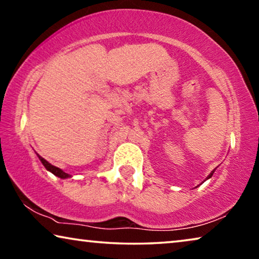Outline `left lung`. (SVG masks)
<instances>
[{"label": "left lung", "mask_w": 259, "mask_h": 259, "mask_svg": "<svg viewBox=\"0 0 259 259\" xmlns=\"http://www.w3.org/2000/svg\"><path fill=\"white\" fill-rule=\"evenodd\" d=\"M212 174H213V173H210V174H208V175H207V178H206V179H210V178H211V176H212ZM204 181H205V180H204ZM202 183H203V182H202Z\"/></svg>", "instance_id": "obj_1"}]
</instances>
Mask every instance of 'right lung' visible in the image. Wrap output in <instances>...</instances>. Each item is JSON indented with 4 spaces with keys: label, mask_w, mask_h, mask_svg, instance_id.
Masks as SVG:
<instances>
[{
    "label": "right lung",
    "mask_w": 259,
    "mask_h": 259,
    "mask_svg": "<svg viewBox=\"0 0 259 259\" xmlns=\"http://www.w3.org/2000/svg\"><path fill=\"white\" fill-rule=\"evenodd\" d=\"M38 158H39V160L41 161V163H42V165H44V167L46 168L48 171H51L52 174H54L55 176H57V178H60V179H68V178H70V175L67 174V173H64V171L61 170L60 168L52 166L51 163L47 162L46 160L42 159L41 157H39V155H38Z\"/></svg>",
    "instance_id": "right-lung-1"
}]
</instances>
